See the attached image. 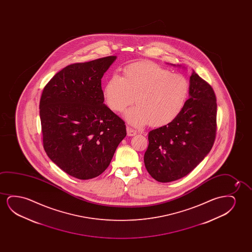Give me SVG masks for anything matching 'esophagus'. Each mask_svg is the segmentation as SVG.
I'll return each instance as SVG.
<instances>
[{"label": "esophagus", "mask_w": 252, "mask_h": 252, "mask_svg": "<svg viewBox=\"0 0 252 252\" xmlns=\"http://www.w3.org/2000/svg\"><path fill=\"white\" fill-rule=\"evenodd\" d=\"M126 131H127L128 136H134V135L137 134V131L130 127V126L126 127Z\"/></svg>", "instance_id": "34e87169"}]
</instances>
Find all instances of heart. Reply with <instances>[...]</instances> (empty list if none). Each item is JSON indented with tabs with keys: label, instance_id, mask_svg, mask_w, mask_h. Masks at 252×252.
I'll use <instances>...</instances> for the list:
<instances>
[{
	"label": "heart",
	"instance_id": "1",
	"mask_svg": "<svg viewBox=\"0 0 252 252\" xmlns=\"http://www.w3.org/2000/svg\"><path fill=\"white\" fill-rule=\"evenodd\" d=\"M189 90V82L182 74L171 73L154 63L138 62L126 66L122 76L114 74L108 78L104 98L111 110L122 113L134 96L137 105L126 112L128 122L160 127L178 117Z\"/></svg>",
	"mask_w": 252,
	"mask_h": 252
}]
</instances>
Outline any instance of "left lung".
Returning a JSON list of instances; mask_svg holds the SVG:
<instances>
[{"label": "left lung", "instance_id": "left-lung-1", "mask_svg": "<svg viewBox=\"0 0 252 252\" xmlns=\"http://www.w3.org/2000/svg\"><path fill=\"white\" fill-rule=\"evenodd\" d=\"M189 94L176 120L149 132L145 168L160 183L187 176L203 160L215 141L217 99L214 89L193 71Z\"/></svg>", "mask_w": 252, "mask_h": 252}]
</instances>
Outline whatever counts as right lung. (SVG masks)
Instances as JSON below:
<instances>
[{
	"instance_id": "add662e5",
	"label": "right lung",
	"mask_w": 252,
	"mask_h": 252,
	"mask_svg": "<svg viewBox=\"0 0 252 252\" xmlns=\"http://www.w3.org/2000/svg\"><path fill=\"white\" fill-rule=\"evenodd\" d=\"M115 59L109 56L66 66L42 92L44 149L52 162L77 179L104 172L126 135L124 121L103 103L101 77Z\"/></svg>"
}]
</instances>
